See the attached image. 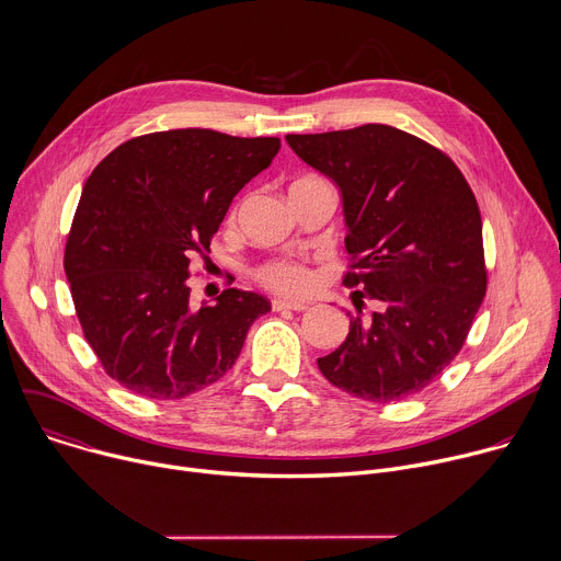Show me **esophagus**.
I'll list each match as a JSON object with an SVG mask.
<instances>
[{
	"label": "esophagus",
	"instance_id": "34e87169",
	"mask_svg": "<svg viewBox=\"0 0 561 561\" xmlns=\"http://www.w3.org/2000/svg\"><path fill=\"white\" fill-rule=\"evenodd\" d=\"M308 301H295V299H273V310H306Z\"/></svg>",
	"mask_w": 561,
	"mask_h": 561
}]
</instances>
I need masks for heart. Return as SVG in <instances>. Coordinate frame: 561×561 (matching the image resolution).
<instances>
[{"label": "heart", "instance_id": "1", "mask_svg": "<svg viewBox=\"0 0 561 561\" xmlns=\"http://www.w3.org/2000/svg\"><path fill=\"white\" fill-rule=\"evenodd\" d=\"M260 282L275 290V293H284V295H304L312 288V273L306 264L301 262H290V260H279V262H271L260 271Z\"/></svg>", "mask_w": 561, "mask_h": 561}]
</instances>
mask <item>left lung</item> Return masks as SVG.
Listing matches in <instances>:
<instances>
[{
    "instance_id": "1",
    "label": "left lung",
    "mask_w": 561,
    "mask_h": 561,
    "mask_svg": "<svg viewBox=\"0 0 561 561\" xmlns=\"http://www.w3.org/2000/svg\"><path fill=\"white\" fill-rule=\"evenodd\" d=\"M342 197L346 286L377 301L317 366L337 388L386 404L426 388L459 353L486 295L482 217L450 159L399 128L286 135Z\"/></svg>"
}]
</instances>
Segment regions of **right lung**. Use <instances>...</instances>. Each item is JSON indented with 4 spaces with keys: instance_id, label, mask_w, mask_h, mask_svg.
<instances>
[{
    "instance_id": "1",
    "label": "right lung",
    "mask_w": 561,
    "mask_h": 561,
    "mask_svg": "<svg viewBox=\"0 0 561 561\" xmlns=\"http://www.w3.org/2000/svg\"><path fill=\"white\" fill-rule=\"evenodd\" d=\"M277 137L150 133L91 173L64 253L84 337L135 394L182 399L224 377L271 301L226 288L191 306V260L210 251L232 197L271 167Z\"/></svg>"
}]
</instances>
